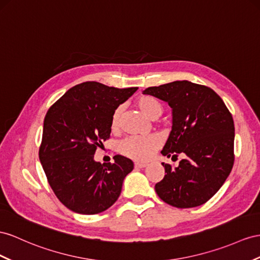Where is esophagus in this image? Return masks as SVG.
<instances>
[{"mask_svg": "<svg viewBox=\"0 0 260 260\" xmlns=\"http://www.w3.org/2000/svg\"><path fill=\"white\" fill-rule=\"evenodd\" d=\"M147 164L145 162H135V168H145Z\"/></svg>", "mask_w": 260, "mask_h": 260, "instance_id": "1", "label": "esophagus"}]
</instances>
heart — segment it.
<instances>
[{"label": "heart", "instance_id": "obj_1", "mask_svg": "<svg viewBox=\"0 0 260 260\" xmlns=\"http://www.w3.org/2000/svg\"><path fill=\"white\" fill-rule=\"evenodd\" d=\"M136 105L146 116H148L152 119L159 117L162 113V104L154 96L143 95L137 100ZM119 113H121V109H116L114 114L112 116V129L117 128ZM160 145L161 139L157 135H150L146 137L131 136L123 139V141L119 143V151H121L122 155L131 159L143 161L150 158Z\"/></svg>", "mask_w": 260, "mask_h": 260}]
</instances>
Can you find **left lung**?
<instances>
[{"instance_id":"1","label":"left lung","mask_w":260,"mask_h":260,"mask_svg":"<svg viewBox=\"0 0 260 260\" xmlns=\"http://www.w3.org/2000/svg\"><path fill=\"white\" fill-rule=\"evenodd\" d=\"M144 94L167 102L172 126L161 154L185 157L155 190L164 202L180 209L204 204L222 187L234 164L235 127L223 100L205 85L187 80L150 86Z\"/></svg>"}]
</instances>
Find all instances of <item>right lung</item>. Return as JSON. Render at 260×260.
<instances>
[{"label":"right lung","instance_id":"right-lung-1","mask_svg":"<svg viewBox=\"0 0 260 260\" xmlns=\"http://www.w3.org/2000/svg\"><path fill=\"white\" fill-rule=\"evenodd\" d=\"M137 89L83 82L69 89L48 110L39 160L52 191L69 210L98 214L121 194L134 164L121 155L113 157V164H101L94 160V154L110 137L115 110Z\"/></svg>","mask_w":260,"mask_h":260}]
</instances>
